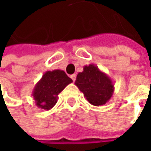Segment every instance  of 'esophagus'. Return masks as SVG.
Masks as SVG:
<instances>
[{
  "mask_svg": "<svg viewBox=\"0 0 151 151\" xmlns=\"http://www.w3.org/2000/svg\"><path fill=\"white\" fill-rule=\"evenodd\" d=\"M70 78L72 79L73 81H76V74H73V75L70 76Z\"/></svg>",
  "mask_w": 151,
  "mask_h": 151,
  "instance_id": "34e87169",
  "label": "esophagus"
}]
</instances>
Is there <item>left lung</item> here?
Here are the masks:
<instances>
[{
	"label": "left lung",
	"mask_w": 151,
	"mask_h": 151,
	"mask_svg": "<svg viewBox=\"0 0 151 151\" xmlns=\"http://www.w3.org/2000/svg\"><path fill=\"white\" fill-rule=\"evenodd\" d=\"M75 84L89 103L96 107L109 101L114 91L112 79L93 64L83 67V71L78 73Z\"/></svg>",
	"instance_id": "8db88e82"
}]
</instances>
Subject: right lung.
I'll return each mask as SVG.
<instances>
[{"mask_svg":"<svg viewBox=\"0 0 151 151\" xmlns=\"http://www.w3.org/2000/svg\"><path fill=\"white\" fill-rule=\"evenodd\" d=\"M71 82L72 80L64 70L46 71L32 90L36 106L44 110H50L58 101V95Z\"/></svg>","mask_w":151,"mask_h":151,"instance_id":"right-lung-1","label":"right lung"}]
</instances>
